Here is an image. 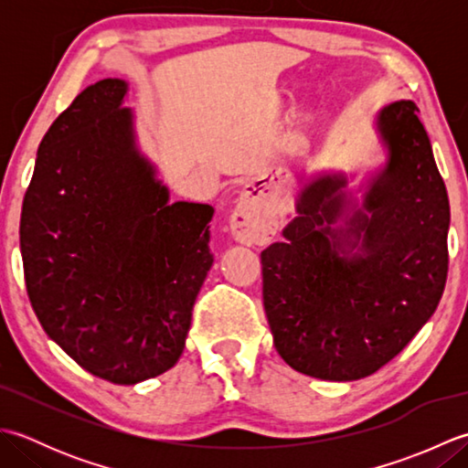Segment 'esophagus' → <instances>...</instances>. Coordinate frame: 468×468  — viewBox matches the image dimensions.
Here are the masks:
<instances>
[{
  "mask_svg": "<svg viewBox=\"0 0 468 468\" xmlns=\"http://www.w3.org/2000/svg\"><path fill=\"white\" fill-rule=\"evenodd\" d=\"M255 188L245 186L237 207L231 213V235L235 241L243 245H265L271 241L275 233L273 211L267 198L253 193Z\"/></svg>",
  "mask_w": 468,
  "mask_h": 468,
  "instance_id": "obj_1",
  "label": "esophagus"
}]
</instances>
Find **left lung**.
Segmentation results:
<instances>
[{
	"label": "left lung",
	"mask_w": 468,
	"mask_h": 468,
	"mask_svg": "<svg viewBox=\"0 0 468 468\" xmlns=\"http://www.w3.org/2000/svg\"><path fill=\"white\" fill-rule=\"evenodd\" d=\"M376 131L388 161L362 207L344 173L317 176L295 198L285 241L261 251L275 350L320 380H360L399 356L431 320L449 271V195L419 108L384 106Z\"/></svg>",
	"instance_id": "1"
}]
</instances>
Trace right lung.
I'll use <instances>...</instances> for the list:
<instances>
[{
  "label": "right lung",
  "mask_w": 468,
  "mask_h": 468,
  "mask_svg": "<svg viewBox=\"0 0 468 468\" xmlns=\"http://www.w3.org/2000/svg\"><path fill=\"white\" fill-rule=\"evenodd\" d=\"M121 78L88 86L37 148L22 221L24 275L44 332L102 380L173 367L213 265L215 208L168 203L138 151Z\"/></svg>",
  "instance_id": "add662e5"
}]
</instances>
